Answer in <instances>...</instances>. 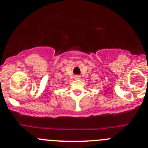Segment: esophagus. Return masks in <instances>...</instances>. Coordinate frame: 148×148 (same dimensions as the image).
Masks as SVG:
<instances>
[{"instance_id":"esophagus-1","label":"esophagus","mask_w":148,"mask_h":148,"mask_svg":"<svg viewBox=\"0 0 148 148\" xmlns=\"http://www.w3.org/2000/svg\"><path fill=\"white\" fill-rule=\"evenodd\" d=\"M79 76H76L75 77V79H79Z\"/></svg>"}]
</instances>
